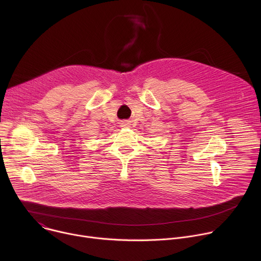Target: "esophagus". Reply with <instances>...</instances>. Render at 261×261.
Returning a JSON list of instances; mask_svg holds the SVG:
<instances>
[{
  "label": "esophagus",
  "instance_id": "1",
  "mask_svg": "<svg viewBox=\"0 0 261 261\" xmlns=\"http://www.w3.org/2000/svg\"><path fill=\"white\" fill-rule=\"evenodd\" d=\"M129 125H130V124H129V123H127V122H123V123H122V127H124V128H128V127H130Z\"/></svg>",
  "mask_w": 261,
  "mask_h": 261
}]
</instances>
